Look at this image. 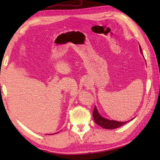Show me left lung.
<instances>
[{
    "instance_id": "8db88e82",
    "label": "left lung",
    "mask_w": 160,
    "mask_h": 160,
    "mask_svg": "<svg viewBox=\"0 0 160 160\" xmlns=\"http://www.w3.org/2000/svg\"><path fill=\"white\" fill-rule=\"evenodd\" d=\"M139 47H140V52L142 54V49H141V47L140 45H139ZM93 117L95 122H96L97 124L100 125L101 127L106 128V129H114V128H119V127H122V126L124 125L125 124H127V122H128L129 121L132 120L134 119V118H132L131 120H128L127 122H119V121L108 120V119L104 118L102 116H101L100 114L99 113V112H98V111L96 107H95V108H94V110L93 112Z\"/></svg>"
}]
</instances>
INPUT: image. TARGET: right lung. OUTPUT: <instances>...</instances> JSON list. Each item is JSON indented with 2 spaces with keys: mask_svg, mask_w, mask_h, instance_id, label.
<instances>
[{
  "mask_svg": "<svg viewBox=\"0 0 160 160\" xmlns=\"http://www.w3.org/2000/svg\"><path fill=\"white\" fill-rule=\"evenodd\" d=\"M50 135H52V134H50Z\"/></svg>",
  "mask_w": 160,
  "mask_h": 160,
  "instance_id": "add662e5",
  "label": "right lung"
}]
</instances>
